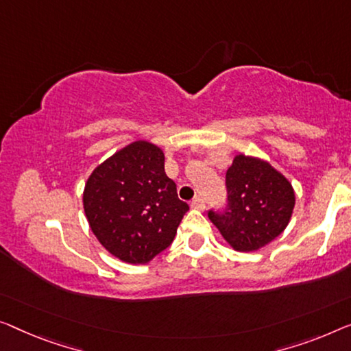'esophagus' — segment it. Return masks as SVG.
I'll use <instances>...</instances> for the list:
<instances>
[{
  "mask_svg": "<svg viewBox=\"0 0 351 351\" xmlns=\"http://www.w3.org/2000/svg\"><path fill=\"white\" fill-rule=\"evenodd\" d=\"M192 208L193 209H200V211H203V209H205V200H203L200 195L195 197L192 200Z\"/></svg>",
  "mask_w": 351,
  "mask_h": 351,
  "instance_id": "esophagus-1",
  "label": "esophagus"
}]
</instances>
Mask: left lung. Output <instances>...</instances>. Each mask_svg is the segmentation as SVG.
Returning a JSON list of instances; mask_svg holds the SVG:
<instances>
[{"mask_svg": "<svg viewBox=\"0 0 351 351\" xmlns=\"http://www.w3.org/2000/svg\"><path fill=\"white\" fill-rule=\"evenodd\" d=\"M228 208L208 213L230 247L255 252L289 226L296 195L291 182L268 160L239 153L227 170Z\"/></svg>", "mask_w": 351, "mask_h": 351, "instance_id": "1", "label": "left lung"}]
</instances>
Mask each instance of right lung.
<instances>
[{"label": "right lung", "mask_w": 351, "mask_h": 351, "mask_svg": "<svg viewBox=\"0 0 351 351\" xmlns=\"http://www.w3.org/2000/svg\"><path fill=\"white\" fill-rule=\"evenodd\" d=\"M91 232L113 257L146 265L173 243L189 211L165 173L158 145L137 140L99 164L83 189Z\"/></svg>", "instance_id": "add662e5"}]
</instances>
